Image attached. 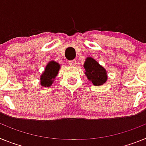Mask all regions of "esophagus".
Returning a JSON list of instances; mask_svg holds the SVG:
<instances>
[{
	"mask_svg": "<svg viewBox=\"0 0 146 146\" xmlns=\"http://www.w3.org/2000/svg\"><path fill=\"white\" fill-rule=\"evenodd\" d=\"M69 64L71 66H75L76 64V60H75V59H73V60H70L69 61Z\"/></svg>",
	"mask_w": 146,
	"mask_h": 146,
	"instance_id": "1",
	"label": "esophagus"
}]
</instances>
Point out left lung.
I'll use <instances>...</instances> for the list:
<instances>
[{
  "label": "left lung",
  "mask_w": 146,
  "mask_h": 146,
  "mask_svg": "<svg viewBox=\"0 0 146 146\" xmlns=\"http://www.w3.org/2000/svg\"><path fill=\"white\" fill-rule=\"evenodd\" d=\"M84 68H85V74L88 79L96 86H99L105 83L107 79L106 70L91 57L86 59Z\"/></svg>",
  "instance_id": "left-lung-1"
}]
</instances>
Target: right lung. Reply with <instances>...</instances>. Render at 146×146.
Instances as JSON below:
<instances>
[{
  "mask_svg": "<svg viewBox=\"0 0 146 146\" xmlns=\"http://www.w3.org/2000/svg\"><path fill=\"white\" fill-rule=\"evenodd\" d=\"M60 65L57 62L52 61L48 64L45 68V72L42 73L40 78V83L42 87H50L52 84L54 79L57 76Z\"/></svg>",
  "mask_w": 146,
  "mask_h": 146,
  "instance_id": "1",
  "label": "right lung"
}]
</instances>
